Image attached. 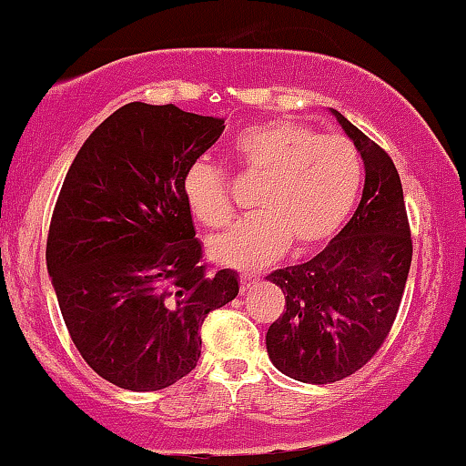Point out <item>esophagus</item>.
Returning <instances> with one entry per match:
<instances>
[{
  "label": "esophagus",
  "instance_id": "obj_1",
  "mask_svg": "<svg viewBox=\"0 0 466 466\" xmlns=\"http://www.w3.org/2000/svg\"><path fill=\"white\" fill-rule=\"evenodd\" d=\"M255 282H257L255 275H246V273H243L241 278H238V287H241V293H246L248 289H250Z\"/></svg>",
  "mask_w": 466,
  "mask_h": 466
}]
</instances>
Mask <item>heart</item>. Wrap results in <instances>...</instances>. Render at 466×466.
I'll return each mask as SVG.
<instances>
[{"instance_id": "b5f03b06", "label": "heart", "mask_w": 466, "mask_h": 466, "mask_svg": "<svg viewBox=\"0 0 466 466\" xmlns=\"http://www.w3.org/2000/svg\"><path fill=\"white\" fill-rule=\"evenodd\" d=\"M243 173L264 179L255 198L257 216L209 238V257L232 268H261L289 243L311 252L341 229L362 184V161L350 141L320 137L296 120H268L243 129L232 143ZM191 214L207 228L232 218L228 177L218 166L196 161L182 179Z\"/></svg>"}]
</instances>
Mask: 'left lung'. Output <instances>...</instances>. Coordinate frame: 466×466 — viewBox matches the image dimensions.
Returning a JSON list of instances; mask_svg holds the SVG:
<instances>
[{
  "instance_id": "obj_1",
  "label": "left lung",
  "mask_w": 466,
  "mask_h": 466,
  "mask_svg": "<svg viewBox=\"0 0 466 466\" xmlns=\"http://www.w3.org/2000/svg\"><path fill=\"white\" fill-rule=\"evenodd\" d=\"M332 116L364 161V191L353 218L307 264L273 270L282 316L266 332L278 371L309 385L343 380L385 343L412 264L403 187L391 157L367 134Z\"/></svg>"
}]
</instances>
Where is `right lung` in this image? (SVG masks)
<instances>
[{
	"instance_id": "right-lung-1",
	"label": "right lung",
	"mask_w": 466,
	"mask_h": 466,
	"mask_svg": "<svg viewBox=\"0 0 466 466\" xmlns=\"http://www.w3.org/2000/svg\"><path fill=\"white\" fill-rule=\"evenodd\" d=\"M225 120L175 104L132 102L81 146L63 179L47 270L76 350L132 391L175 385L196 369L207 314L238 293L237 273L202 264L182 193L188 166Z\"/></svg>"
}]
</instances>
